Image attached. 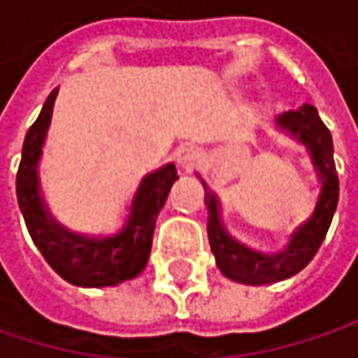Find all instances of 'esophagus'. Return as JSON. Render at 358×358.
<instances>
[{
  "instance_id": "esophagus-1",
  "label": "esophagus",
  "mask_w": 358,
  "mask_h": 358,
  "mask_svg": "<svg viewBox=\"0 0 358 358\" xmlns=\"http://www.w3.org/2000/svg\"><path fill=\"white\" fill-rule=\"evenodd\" d=\"M178 168L182 172H192L196 168V164L201 162V153L196 147L192 145H184L178 149Z\"/></svg>"
}]
</instances>
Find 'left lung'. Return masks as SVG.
Returning <instances> with one entry per match:
<instances>
[{"instance_id": "obj_1", "label": "left lung", "mask_w": 358, "mask_h": 358, "mask_svg": "<svg viewBox=\"0 0 358 358\" xmlns=\"http://www.w3.org/2000/svg\"><path fill=\"white\" fill-rule=\"evenodd\" d=\"M275 128L307 149L320 180V194L311 215L290 232L288 245L280 250L265 252L234 238L222 220L220 196L196 174L205 188L207 234L211 252L215 255V265L228 280L247 286L282 282L305 269L322 247L338 207L340 188L334 164V143L317 109L307 103L303 108L286 111L275 117Z\"/></svg>"}]
</instances>
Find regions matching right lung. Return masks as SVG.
Here are the masks:
<instances>
[{
    "mask_svg": "<svg viewBox=\"0 0 358 358\" xmlns=\"http://www.w3.org/2000/svg\"><path fill=\"white\" fill-rule=\"evenodd\" d=\"M57 91L47 97L36 122L27 132L16 176L18 205L36 249L59 278L80 288L117 286L136 278L149 261L157 215L166 205L172 184L178 180L176 166L170 162L143 176L124 226L113 234H80L66 228L49 211L38 178Z\"/></svg>",
    "mask_w": 358,
    "mask_h": 358,
    "instance_id": "right-lung-1",
    "label": "right lung"
}]
</instances>
